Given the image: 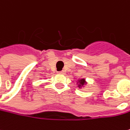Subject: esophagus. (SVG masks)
<instances>
[{
	"instance_id": "obj_1",
	"label": "esophagus",
	"mask_w": 130,
	"mask_h": 130,
	"mask_svg": "<svg viewBox=\"0 0 130 130\" xmlns=\"http://www.w3.org/2000/svg\"><path fill=\"white\" fill-rule=\"evenodd\" d=\"M59 74H64V71H61V72H58Z\"/></svg>"
}]
</instances>
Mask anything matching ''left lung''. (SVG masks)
I'll list each match as a JSON object with an SVG mask.
<instances>
[{
	"instance_id": "8db88e82",
	"label": "left lung",
	"mask_w": 130,
	"mask_h": 130,
	"mask_svg": "<svg viewBox=\"0 0 130 130\" xmlns=\"http://www.w3.org/2000/svg\"><path fill=\"white\" fill-rule=\"evenodd\" d=\"M87 84V82L86 81L85 78H79L77 82V85H78V87L80 89L82 87H83L85 85Z\"/></svg>"
}]
</instances>
